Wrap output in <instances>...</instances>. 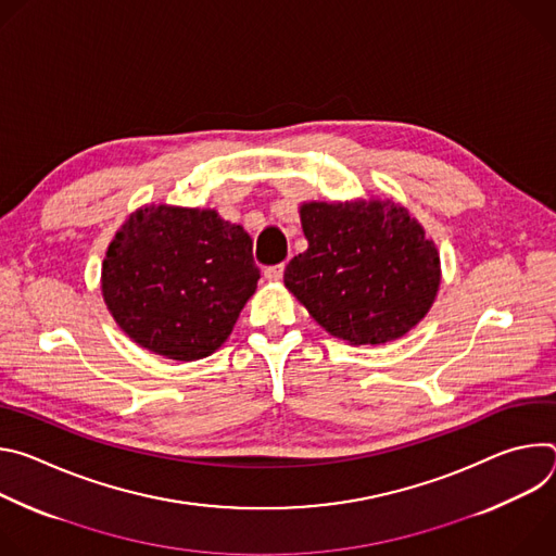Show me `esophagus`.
I'll list each match as a JSON object with an SVG mask.
<instances>
[{
    "mask_svg": "<svg viewBox=\"0 0 556 556\" xmlns=\"http://www.w3.org/2000/svg\"><path fill=\"white\" fill-rule=\"evenodd\" d=\"M264 277L268 279V281H279L281 277H283V264H279V266H270V268H266L264 270Z\"/></svg>",
    "mask_w": 556,
    "mask_h": 556,
    "instance_id": "esophagus-1",
    "label": "esophagus"
}]
</instances>
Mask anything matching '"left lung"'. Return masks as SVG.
<instances>
[{"label": "left lung", "instance_id": "obj_1", "mask_svg": "<svg viewBox=\"0 0 556 556\" xmlns=\"http://www.w3.org/2000/svg\"><path fill=\"white\" fill-rule=\"evenodd\" d=\"M307 251L283 273L286 288L332 337L384 345L412 332L435 303L440 251L409 208L393 200L303 202Z\"/></svg>", "mask_w": 556, "mask_h": 556}]
</instances>
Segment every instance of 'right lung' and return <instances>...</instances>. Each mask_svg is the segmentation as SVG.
<instances>
[{"label":"right lung","instance_id":"right-lung-1","mask_svg":"<svg viewBox=\"0 0 556 556\" xmlns=\"http://www.w3.org/2000/svg\"><path fill=\"white\" fill-rule=\"evenodd\" d=\"M257 279L244 226L215 208L144 204L108 247L101 292L136 345L189 363L224 345Z\"/></svg>","mask_w":556,"mask_h":556}]
</instances>
